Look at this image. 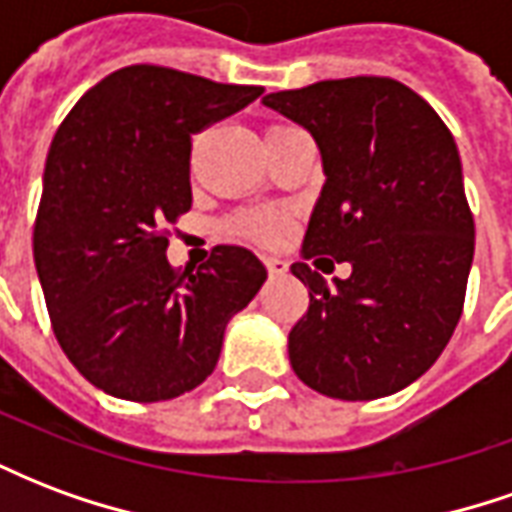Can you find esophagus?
<instances>
[{"label": "esophagus", "mask_w": 512, "mask_h": 512, "mask_svg": "<svg viewBox=\"0 0 512 512\" xmlns=\"http://www.w3.org/2000/svg\"><path fill=\"white\" fill-rule=\"evenodd\" d=\"M263 266H266L268 277H282V274H288V263L279 260V257H263Z\"/></svg>", "instance_id": "esophagus-1"}]
</instances>
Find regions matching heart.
Listing matches in <instances>:
<instances>
[{
	"label": "heart",
	"mask_w": 512,
	"mask_h": 512,
	"mask_svg": "<svg viewBox=\"0 0 512 512\" xmlns=\"http://www.w3.org/2000/svg\"><path fill=\"white\" fill-rule=\"evenodd\" d=\"M271 128H277V126H271ZM230 230H233L238 238H246V241L274 246L285 241L290 224H288V216H285L282 211L263 208V211L238 213L233 222H230Z\"/></svg>",
	"instance_id": "b5f03b06"
}]
</instances>
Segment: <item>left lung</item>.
I'll list each match as a JSON object with an SVG mask.
<instances>
[{"mask_svg":"<svg viewBox=\"0 0 512 512\" xmlns=\"http://www.w3.org/2000/svg\"><path fill=\"white\" fill-rule=\"evenodd\" d=\"M263 104L321 147L323 183L304 260L354 271L334 288L307 263L290 271L310 307L288 334L304 384L337 400H376L417 381L461 321L474 219L450 128L406 84L351 76L282 90Z\"/></svg>","mask_w":512,"mask_h":512,"instance_id":"obj_1","label":"left lung"}]
</instances>
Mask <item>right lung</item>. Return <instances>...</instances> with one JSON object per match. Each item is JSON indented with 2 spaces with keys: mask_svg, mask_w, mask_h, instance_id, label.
Returning <instances> with one entry per match:
<instances>
[{
  "mask_svg": "<svg viewBox=\"0 0 512 512\" xmlns=\"http://www.w3.org/2000/svg\"><path fill=\"white\" fill-rule=\"evenodd\" d=\"M260 93L128 65L90 87L57 128L32 252L57 343L106 395L158 403L200 386L227 321L266 282L244 246H213L197 268L167 263V224L191 208V134Z\"/></svg>",
  "mask_w": 512,
  "mask_h": 512,
  "instance_id": "right-lung-1",
  "label": "right lung"
}]
</instances>
